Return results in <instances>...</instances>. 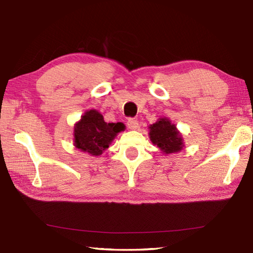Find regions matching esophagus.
Segmentation results:
<instances>
[{
  "mask_svg": "<svg viewBox=\"0 0 253 253\" xmlns=\"http://www.w3.org/2000/svg\"><path fill=\"white\" fill-rule=\"evenodd\" d=\"M127 127L130 128V130H137V128L139 127V125L137 120L135 119H128L127 120Z\"/></svg>",
  "mask_w": 253,
  "mask_h": 253,
  "instance_id": "obj_1",
  "label": "esophagus"
}]
</instances>
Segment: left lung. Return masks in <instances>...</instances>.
<instances>
[{"instance_id": "left-lung-1", "label": "left lung", "mask_w": 253, "mask_h": 253, "mask_svg": "<svg viewBox=\"0 0 253 253\" xmlns=\"http://www.w3.org/2000/svg\"><path fill=\"white\" fill-rule=\"evenodd\" d=\"M149 138L151 143L157 145L161 153L166 155L178 153L184 148L182 133L166 117L159 118L154 125L149 126Z\"/></svg>"}]
</instances>
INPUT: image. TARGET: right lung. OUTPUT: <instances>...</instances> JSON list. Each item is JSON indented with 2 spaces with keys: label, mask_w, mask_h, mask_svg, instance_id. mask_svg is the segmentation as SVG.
<instances>
[{
  "label": "right lung",
  "mask_w": 253,
  "mask_h": 253,
  "mask_svg": "<svg viewBox=\"0 0 253 253\" xmlns=\"http://www.w3.org/2000/svg\"><path fill=\"white\" fill-rule=\"evenodd\" d=\"M122 122L107 123L96 109L87 110L75 125L74 144L76 148L91 156H100L109 147L118 133L125 131Z\"/></svg>",
  "instance_id": "add662e5"
}]
</instances>
